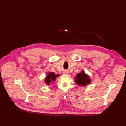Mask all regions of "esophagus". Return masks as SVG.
Wrapping results in <instances>:
<instances>
[{"label": "esophagus", "mask_w": 126, "mask_h": 126, "mask_svg": "<svg viewBox=\"0 0 126 126\" xmlns=\"http://www.w3.org/2000/svg\"><path fill=\"white\" fill-rule=\"evenodd\" d=\"M64 74L67 75V74H68L69 73H68V72H67V71H64Z\"/></svg>", "instance_id": "obj_1"}]
</instances>
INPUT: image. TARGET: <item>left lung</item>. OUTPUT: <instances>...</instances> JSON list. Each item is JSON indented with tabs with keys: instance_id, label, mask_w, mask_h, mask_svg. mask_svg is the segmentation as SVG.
<instances>
[{
	"instance_id": "left-lung-1",
	"label": "left lung",
	"mask_w": 126,
	"mask_h": 126,
	"mask_svg": "<svg viewBox=\"0 0 126 126\" xmlns=\"http://www.w3.org/2000/svg\"><path fill=\"white\" fill-rule=\"evenodd\" d=\"M75 79L76 83L80 86H86L91 81L89 76L86 74L83 71H81L80 73L77 74Z\"/></svg>"
}]
</instances>
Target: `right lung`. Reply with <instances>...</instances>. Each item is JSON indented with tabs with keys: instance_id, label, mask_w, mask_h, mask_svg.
Here are the masks:
<instances>
[{
	"instance_id": "right-lung-1",
	"label": "right lung",
	"mask_w": 126,
	"mask_h": 126,
	"mask_svg": "<svg viewBox=\"0 0 126 126\" xmlns=\"http://www.w3.org/2000/svg\"><path fill=\"white\" fill-rule=\"evenodd\" d=\"M59 76V75H56L54 72H48L46 77L45 78V79L46 83L47 85H50V83H52L53 81H55L56 80V77H58Z\"/></svg>"
}]
</instances>
